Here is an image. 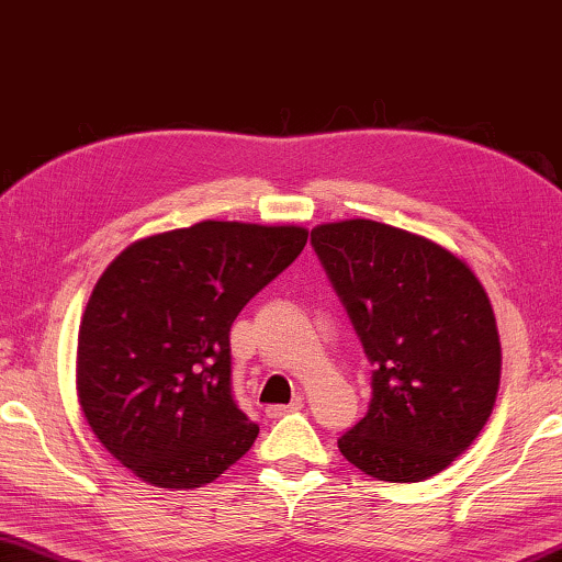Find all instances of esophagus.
I'll return each mask as SVG.
<instances>
[{
	"mask_svg": "<svg viewBox=\"0 0 562 562\" xmlns=\"http://www.w3.org/2000/svg\"><path fill=\"white\" fill-rule=\"evenodd\" d=\"M303 408V398H295L292 404H280V406H267L265 414L267 418H280L284 414H292V412H300Z\"/></svg>",
	"mask_w": 562,
	"mask_h": 562,
	"instance_id": "obj_1",
	"label": "esophagus"
}]
</instances>
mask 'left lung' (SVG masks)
Instances as JSON below:
<instances>
[{"label": "left lung", "mask_w": 562, "mask_h": 562, "mask_svg": "<svg viewBox=\"0 0 562 562\" xmlns=\"http://www.w3.org/2000/svg\"><path fill=\"white\" fill-rule=\"evenodd\" d=\"M310 241L373 363L368 414L340 454L381 482L429 480L495 408L502 348L487 292L464 259L391 224H317Z\"/></svg>", "instance_id": "8db88e82"}]
</instances>
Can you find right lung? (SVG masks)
Listing matches in <instances>:
<instances>
[{
    "label": "right lung",
    "mask_w": 562,
    "mask_h": 562,
    "mask_svg": "<svg viewBox=\"0 0 562 562\" xmlns=\"http://www.w3.org/2000/svg\"><path fill=\"white\" fill-rule=\"evenodd\" d=\"M307 229L199 222L133 241L95 282L78 333V398L100 443L140 480L196 490L259 426L232 398L229 328L295 262Z\"/></svg>",
    "instance_id": "add662e5"
}]
</instances>
